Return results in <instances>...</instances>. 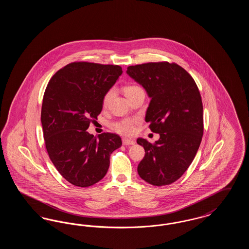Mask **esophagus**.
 I'll list each match as a JSON object with an SVG mask.
<instances>
[{"instance_id": "1", "label": "esophagus", "mask_w": 249, "mask_h": 249, "mask_svg": "<svg viewBox=\"0 0 249 249\" xmlns=\"http://www.w3.org/2000/svg\"><path fill=\"white\" fill-rule=\"evenodd\" d=\"M122 142L124 145H132L135 143V141L132 139H123Z\"/></svg>"}]
</instances>
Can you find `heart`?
I'll return each instance as SVG.
<instances>
[{
  "instance_id": "heart-1",
  "label": "heart",
  "mask_w": 249,
  "mask_h": 249,
  "mask_svg": "<svg viewBox=\"0 0 249 249\" xmlns=\"http://www.w3.org/2000/svg\"><path fill=\"white\" fill-rule=\"evenodd\" d=\"M141 90H142V89L140 87H138V86H135V85H128V86L124 87V89H123L124 94H125L127 98L130 96V95L134 94V93H136L138 91H141ZM112 96H113V90H109L107 94L105 95L104 101H103V104H104L105 107L107 106V104L109 103V101L112 98ZM114 128L116 129V130H118L119 132H120V133H122V134H130L134 130L133 122L130 121V120H126V121L116 123L114 125Z\"/></svg>"
}]
</instances>
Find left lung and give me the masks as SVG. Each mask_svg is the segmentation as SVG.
I'll return each instance as SVG.
<instances>
[{
	"label": "left lung",
	"mask_w": 249,
	"mask_h": 249,
	"mask_svg": "<svg viewBox=\"0 0 249 249\" xmlns=\"http://www.w3.org/2000/svg\"><path fill=\"white\" fill-rule=\"evenodd\" d=\"M127 73L151 99L145 121L160 134L154 143L138 138L144 157L137 171L145 182L165 186L188 170L203 134L201 94L190 73L176 63L148 62L129 66Z\"/></svg>",
	"instance_id": "1"
}]
</instances>
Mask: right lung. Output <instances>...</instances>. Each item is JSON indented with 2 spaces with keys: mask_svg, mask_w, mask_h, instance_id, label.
<instances>
[{
  "mask_svg": "<svg viewBox=\"0 0 249 249\" xmlns=\"http://www.w3.org/2000/svg\"><path fill=\"white\" fill-rule=\"evenodd\" d=\"M121 73L119 65L72 62L48 82L41 112L46 147L62 178L76 187L87 188L105 178L110 156L122 144L118 134L97 138L87 131Z\"/></svg>",
  "mask_w": 249,
  "mask_h": 249,
  "instance_id": "right-lung-1",
  "label": "right lung"
}]
</instances>
